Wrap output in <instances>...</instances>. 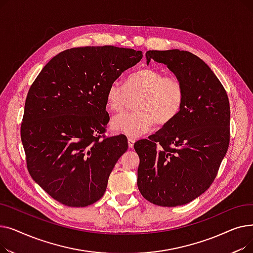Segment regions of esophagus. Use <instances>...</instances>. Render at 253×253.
I'll list each match as a JSON object with an SVG mask.
<instances>
[{"mask_svg": "<svg viewBox=\"0 0 253 253\" xmlns=\"http://www.w3.org/2000/svg\"><path fill=\"white\" fill-rule=\"evenodd\" d=\"M134 142H135V139H134V138H132V137H128V147H129L130 149L133 148Z\"/></svg>", "mask_w": 253, "mask_h": 253, "instance_id": "34e87169", "label": "esophagus"}]
</instances>
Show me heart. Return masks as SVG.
Wrapping results in <instances>:
<instances>
[{
    "label": "heart",
    "instance_id": "heart-1",
    "mask_svg": "<svg viewBox=\"0 0 253 253\" xmlns=\"http://www.w3.org/2000/svg\"><path fill=\"white\" fill-rule=\"evenodd\" d=\"M137 96L135 112L122 113L112 120V129L129 137L147 132L154 122L165 126L179 114L185 96L183 83L177 77H166L161 71L148 68L131 74L125 85L114 81L106 90V106L112 112H121L129 97Z\"/></svg>",
    "mask_w": 253,
    "mask_h": 253
}]
</instances>
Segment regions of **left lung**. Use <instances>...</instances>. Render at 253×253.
<instances>
[{
	"instance_id": "1",
	"label": "left lung",
	"mask_w": 253,
	"mask_h": 253,
	"mask_svg": "<svg viewBox=\"0 0 253 253\" xmlns=\"http://www.w3.org/2000/svg\"><path fill=\"white\" fill-rule=\"evenodd\" d=\"M147 62L164 63L184 85L179 114L149 139L134 143L137 187L155 205L175 207L213 182L230 143V102L209 66L189 51L150 50Z\"/></svg>"
}]
</instances>
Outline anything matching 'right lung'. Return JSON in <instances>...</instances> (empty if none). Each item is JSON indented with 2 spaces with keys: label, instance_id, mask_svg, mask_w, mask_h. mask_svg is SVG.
Returning <instances> with one entry per match:
<instances>
[{
  "label": "right lung",
  "instance_id": "1",
  "mask_svg": "<svg viewBox=\"0 0 253 253\" xmlns=\"http://www.w3.org/2000/svg\"><path fill=\"white\" fill-rule=\"evenodd\" d=\"M142 52L115 46L72 48L53 57L32 84L20 128L26 166L54 200L85 207L103 196L128 149L123 134L105 137L106 90Z\"/></svg>",
  "mask_w": 253,
  "mask_h": 253
}]
</instances>
